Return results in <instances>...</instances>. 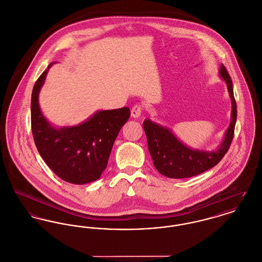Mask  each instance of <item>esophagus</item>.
<instances>
[{
    "label": "esophagus",
    "instance_id": "34e87169",
    "mask_svg": "<svg viewBox=\"0 0 262 262\" xmlns=\"http://www.w3.org/2000/svg\"><path fill=\"white\" fill-rule=\"evenodd\" d=\"M141 111H142V106L141 104H135L132 110H130V114H132V117L137 119L141 116Z\"/></svg>",
    "mask_w": 262,
    "mask_h": 262
}]
</instances>
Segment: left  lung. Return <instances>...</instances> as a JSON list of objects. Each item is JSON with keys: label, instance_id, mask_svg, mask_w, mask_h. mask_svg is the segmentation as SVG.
Wrapping results in <instances>:
<instances>
[{"label": "left lung", "instance_id": "obj_1", "mask_svg": "<svg viewBox=\"0 0 262 262\" xmlns=\"http://www.w3.org/2000/svg\"><path fill=\"white\" fill-rule=\"evenodd\" d=\"M220 75L227 84L232 101V113L230 125L217 150L204 151L191 149L181 143L167 128L149 120L143 121L142 125L146 135L149 154L156 168L162 176L170 179H186L201 174L215 166L227 152L234 137L237 111L232 81L223 64L221 67Z\"/></svg>", "mask_w": 262, "mask_h": 262}]
</instances>
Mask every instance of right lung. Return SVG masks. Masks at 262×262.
I'll return each mask as SVG.
<instances>
[{"instance_id": "obj_1", "label": "right lung", "mask_w": 262, "mask_h": 262, "mask_svg": "<svg viewBox=\"0 0 262 262\" xmlns=\"http://www.w3.org/2000/svg\"><path fill=\"white\" fill-rule=\"evenodd\" d=\"M48 69L36 81L31 101V124L40 157L62 181L84 184L97 181L107 161L122 125L128 120V107L101 111L77 126L53 127L41 115L39 93Z\"/></svg>"}]
</instances>
